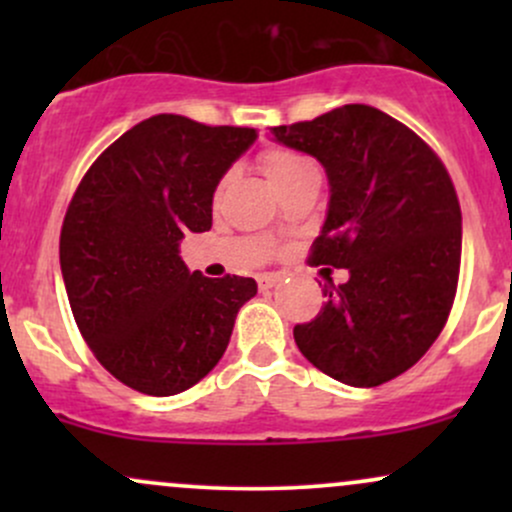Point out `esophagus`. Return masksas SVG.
Returning <instances> with one entry per match:
<instances>
[{"mask_svg": "<svg viewBox=\"0 0 512 512\" xmlns=\"http://www.w3.org/2000/svg\"><path fill=\"white\" fill-rule=\"evenodd\" d=\"M279 281H281L279 274H260V276H257V284H260V291L274 289V286L279 284Z\"/></svg>", "mask_w": 512, "mask_h": 512, "instance_id": "34e87169", "label": "esophagus"}]
</instances>
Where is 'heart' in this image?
<instances>
[{
  "instance_id": "heart-1",
  "label": "heart",
  "mask_w": 512,
  "mask_h": 512,
  "mask_svg": "<svg viewBox=\"0 0 512 512\" xmlns=\"http://www.w3.org/2000/svg\"><path fill=\"white\" fill-rule=\"evenodd\" d=\"M305 166H308V161L303 156L286 149H272L262 156V170L274 187L284 185L286 180H291Z\"/></svg>"
}]
</instances>
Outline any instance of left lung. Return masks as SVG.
<instances>
[{"mask_svg":"<svg viewBox=\"0 0 512 512\" xmlns=\"http://www.w3.org/2000/svg\"><path fill=\"white\" fill-rule=\"evenodd\" d=\"M272 134L317 158L330 182L310 264L349 272L346 284L327 279L325 305L293 327V339L339 383L383 385L431 349L455 301L462 214L448 170L409 127L370 105Z\"/></svg>","mask_w":512,"mask_h":512,"instance_id":"left-lung-1","label":"left lung"}]
</instances>
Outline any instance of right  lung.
I'll return each instance as SVG.
<instances>
[{
  "label": "right lung",
  "mask_w": 512,
  "mask_h": 512,
  "mask_svg": "<svg viewBox=\"0 0 512 512\" xmlns=\"http://www.w3.org/2000/svg\"><path fill=\"white\" fill-rule=\"evenodd\" d=\"M255 139L250 127L154 115L98 156L69 204L60 267L74 320L132 390L170 397L197 385L257 293L255 279H209L180 257L187 233L211 228L216 187Z\"/></svg>",
  "instance_id": "add662e5"
}]
</instances>
